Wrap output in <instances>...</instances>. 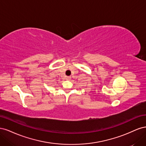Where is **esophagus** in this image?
Segmentation results:
<instances>
[{
	"label": "esophagus",
	"mask_w": 146,
	"mask_h": 146,
	"mask_svg": "<svg viewBox=\"0 0 146 146\" xmlns=\"http://www.w3.org/2000/svg\"><path fill=\"white\" fill-rule=\"evenodd\" d=\"M70 78H71V77H69V76H68V77H66V79L67 80H70Z\"/></svg>",
	"instance_id": "esophagus-1"
}]
</instances>
